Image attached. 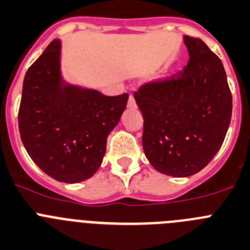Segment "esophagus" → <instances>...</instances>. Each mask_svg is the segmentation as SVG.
Masks as SVG:
<instances>
[{
    "instance_id": "34e87169",
    "label": "esophagus",
    "mask_w": 250,
    "mask_h": 250,
    "mask_svg": "<svg viewBox=\"0 0 250 250\" xmlns=\"http://www.w3.org/2000/svg\"><path fill=\"white\" fill-rule=\"evenodd\" d=\"M136 107H137V104H136V101H134V97L133 95H129V98H128V108L134 109Z\"/></svg>"
}]
</instances>
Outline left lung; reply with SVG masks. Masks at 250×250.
I'll return each instance as SVG.
<instances>
[{
	"label": "left lung",
	"mask_w": 250,
	"mask_h": 250,
	"mask_svg": "<svg viewBox=\"0 0 250 250\" xmlns=\"http://www.w3.org/2000/svg\"><path fill=\"white\" fill-rule=\"evenodd\" d=\"M185 69L134 93L142 112L143 151L158 172L188 177L218 153L231 119V93L223 62L200 39L184 36Z\"/></svg>",
	"instance_id": "left-lung-1"
}]
</instances>
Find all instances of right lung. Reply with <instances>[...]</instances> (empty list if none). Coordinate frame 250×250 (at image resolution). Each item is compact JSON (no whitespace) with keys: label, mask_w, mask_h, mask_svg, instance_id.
Wrapping results in <instances>:
<instances>
[{"label":"right lung","mask_w":250,"mask_h":250,"mask_svg":"<svg viewBox=\"0 0 250 250\" xmlns=\"http://www.w3.org/2000/svg\"><path fill=\"white\" fill-rule=\"evenodd\" d=\"M60 40H54L26 71L19 129L32 161L66 184L88 180L105 155L108 134L118 125L128 94L108 97L71 85L60 70Z\"/></svg>","instance_id":"right-lung-1"}]
</instances>
